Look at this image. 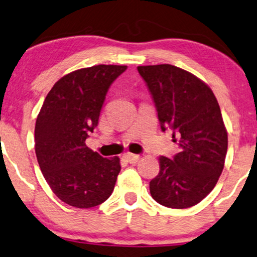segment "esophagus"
<instances>
[{"mask_svg": "<svg viewBox=\"0 0 257 257\" xmlns=\"http://www.w3.org/2000/svg\"><path fill=\"white\" fill-rule=\"evenodd\" d=\"M124 158L125 160L129 162V164H136L140 159H141V157L138 154H132V153H126V154H124Z\"/></svg>", "mask_w": 257, "mask_h": 257, "instance_id": "1", "label": "esophagus"}]
</instances>
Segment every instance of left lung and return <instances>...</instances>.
<instances>
[{
    "instance_id": "1",
    "label": "left lung",
    "mask_w": 257,
    "mask_h": 257,
    "mask_svg": "<svg viewBox=\"0 0 257 257\" xmlns=\"http://www.w3.org/2000/svg\"><path fill=\"white\" fill-rule=\"evenodd\" d=\"M154 100L161 131H173L179 153L160 157L149 183L153 199L171 209L199 203L222 174L228 133L212 90L194 74L170 64L138 66Z\"/></svg>"
}]
</instances>
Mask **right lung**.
<instances>
[{
	"mask_svg": "<svg viewBox=\"0 0 257 257\" xmlns=\"http://www.w3.org/2000/svg\"><path fill=\"white\" fill-rule=\"evenodd\" d=\"M124 65L73 71L54 84L35 123V154L45 180L64 203L79 209L110 197L121 171L118 157L103 158L85 145L100 109Z\"/></svg>",
	"mask_w": 257,
	"mask_h": 257,
	"instance_id": "add662e5",
	"label": "right lung"
}]
</instances>
